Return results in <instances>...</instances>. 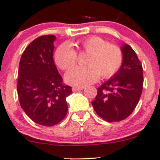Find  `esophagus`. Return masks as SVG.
Segmentation results:
<instances>
[{"instance_id": "34e87169", "label": "esophagus", "mask_w": 160, "mask_h": 160, "mask_svg": "<svg viewBox=\"0 0 160 160\" xmlns=\"http://www.w3.org/2000/svg\"><path fill=\"white\" fill-rule=\"evenodd\" d=\"M83 87H80V88H77V87H73V88H72V90L73 92H76V91H79V90H83Z\"/></svg>"}]
</instances>
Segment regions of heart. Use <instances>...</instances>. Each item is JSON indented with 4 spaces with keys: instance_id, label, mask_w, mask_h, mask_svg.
I'll use <instances>...</instances> for the list:
<instances>
[{
    "instance_id": "b5f03b06",
    "label": "heart",
    "mask_w": 160,
    "mask_h": 160,
    "mask_svg": "<svg viewBox=\"0 0 160 160\" xmlns=\"http://www.w3.org/2000/svg\"><path fill=\"white\" fill-rule=\"evenodd\" d=\"M77 49L88 53L86 67H74L67 72L65 80L74 87H84L96 82L100 75L109 78L118 71L123 60L118 46L108 44L98 36H90L76 43ZM55 61L62 70L70 68L77 62V52L68 43L60 45L55 52Z\"/></svg>"
}]
</instances>
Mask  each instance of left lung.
Masks as SVG:
<instances>
[{"mask_svg":"<svg viewBox=\"0 0 160 160\" xmlns=\"http://www.w3.org/2000/svg\"><path fill=\"white\" fill-rule=\"evenodd\" d=\"M123 60L118 71L98 88L91 104L97 114L108 122H120L135 108L143 86V70L136 53L128 44L121 47Z\"/></svg>","mask_w":160,"mask_h":160,"instance_id":"left-lung-1","label":"left lung"}]
</instances>
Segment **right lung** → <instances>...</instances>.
I'll use <instances>...</instances> for the list:
<instances>
[{"instance_id":"1","label":"right lung","mask_w":160,"mask_h":160,"mask_svg":"<svg viewBox=\"0 0 160 160\" xmlns=\"http://www.w3.org/2000/svg\"><path fill=\"white\" fill-rule=\"evenodd\" d=\"M56 36L35 38L25 49L19 63L17 90L19 102L33 122L44 126L57 125L67 115L70 86L62 78L53 60Z\"/></svg>"}]
</instances>
